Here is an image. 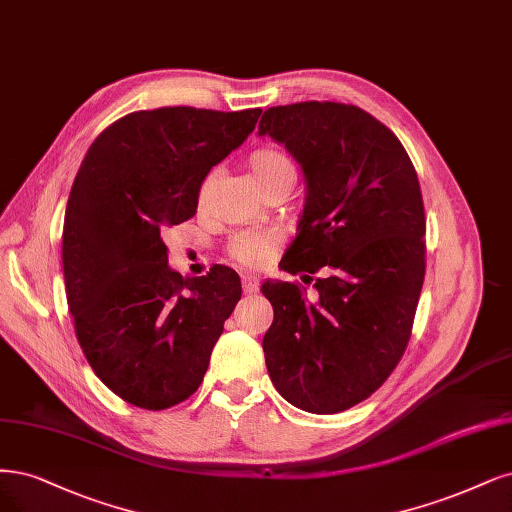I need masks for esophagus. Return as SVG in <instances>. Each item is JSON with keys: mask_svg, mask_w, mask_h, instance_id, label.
I'll return each instance as SVG.
<instances>
[{"mask_svg": "<svg viewBox=\"0 0 512 512\" xmlns=\"http://www.w3.org/2000/svg\"><path fill=\"white\" fill-rule=\"evenodd\" d=\"M241 281H243V292H248V294H254V292H258V279L254 277V275H250V273H245L243 277H241Z\"/></svg>", "mask_w": 512, "mask_h": 512, "instance_id": "esophagus-1", "label": "esophagus"}]
</instances>
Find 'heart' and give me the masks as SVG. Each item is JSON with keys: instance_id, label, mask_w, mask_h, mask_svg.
Listing matches in <instances>:
<instances>
[{"instance_id": "obj_1", "label": "heart", "mask_w": 512, "mask_h": 512, "mask_svg": "<svg viewBox=\"0 0 512 512\" xmlns=\"http://www.w3.org/2000/svg\"><path fill=\"white\" fill-rule=\"evenodd\" d=\"M248 167L260 190L269 188L271 184H277V182H292L296 173L292 158L277 146L256 148L248 158ZM273 248H275V241L269 235L241 233L228 243V256L239 264L254 267V264L267 260Z\"/></svg>"}]
</instances>
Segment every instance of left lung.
<instances>
[{
  "label": "left lung",
  "mask_w": 512,
  "mask_h": 512,
  "mask_svg": "<svg viewBox=\"0 0 512 512\" xmlns=\"http://www.w3.org/2000/svg\"><path fill=\"white\" fill-rule=\"evenodd\" d=\"M258 135L292 154L307 190L279 267L324 273L313 296L290 281L262 284L273 305L269 377L294 407L341 413L379 390L411 337L426 275L417 173L398 137L356 105H277Z\"/></svg>",
  "instance_id": "left-lung-1"
}]
</instances>
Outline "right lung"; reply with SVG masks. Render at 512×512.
<instances>
[{
	"label": "right lung",
	"mask_w": 512,
	"mask_h": 512,
	"mask_svg": "<svg viewBox=\"0 0 512 512\" xmlns=\"http://www.w3.org/2000/svg\"><path fill=\"white\" fill-rule=\"evenodd\" d=\"M260 108H158L116 120L88 148L63 222V275L76 337L95 375L139 409L197 392L239 275L218 264L182 277L165 228L197 214L211 167L254 131Z\"/></svg>",
	"instance_id": "1"
}]
</instances>
